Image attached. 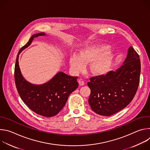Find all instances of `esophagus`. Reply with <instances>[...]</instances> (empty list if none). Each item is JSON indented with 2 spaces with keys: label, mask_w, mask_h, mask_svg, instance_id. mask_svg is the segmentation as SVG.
I'll use <instances>...</instances> for the list:
<instances>
[{
  "label": "esophagus",
  "mask_w": 150,
  "mask_h": 150,
  "mask_svg": "<svg viewBox=\"0 0 150 150\" xmlns=\"http://www.w3.org/2000/svg\"><path fill=\"white\" fill-rule=\"evenodd\" d=\"M78 83H79V85H80V86H82V85H83L85 84L84 81H83L82 79H81V78L79 79V80H78Z\"/></svg>",
  "instance_id": "esophagus-1"
}]
</instances>
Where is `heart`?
I'll use <instances>...</instances> for the list:
<instances>
[{
	"instance_id": "heart-1",
	"label": "heart",
	"mask_w": 150,
	"mask_h": 150,
	"mask_svg": "<svg viewBox=\"0 0 150 150\" xmlns=\"http://www.w3.org/2000/svg\"><path fill=\"white\" fill-rule=\"evenodd\" d=\"M108 45H97L83 49L79 54L72 56L69 60L71 68L76 73L83 71L86 64H90V71L96 75H104L112 69L116 54L110 52Z\"/></svg>"
}]
</instances>
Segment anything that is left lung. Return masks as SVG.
Instances as JSON below:
<instances>
[{
  "label": "left lung",
  "mask_w": 150,
  "mask_h": 150,
  "mask_svg": "<svg viewBox=\"0 0 150 150\" xmlns=\"http://www.w3.org/2000/svg\"><path fill=\"white\" fill-rule=\"evenodd\" d=\"M140 72L139 55L131 46L117 70L90 79L87 85L91 90L88 103L91 109L99 115L110 116L126 108L137 93Z\"/></svg>",
  "instance_id": "left-lung-1"
}]
</instances>
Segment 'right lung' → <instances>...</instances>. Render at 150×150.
<instances>
[{
    "instance_id": "1",
    "label": "right lung",
    "mask_w": 150,
    "mask_h": 150,
    "mask_svg": "<svg viewBox=\"0 0 150 150\" xmlns=\"http://www.w3.org/2000/svg\"><path fill=\"white\" fill-rule=\"evenodd\" d=\"M45 33L33 35L27 43L20 49L15 67V81L20 97L28 108L37 114L52 117L63 108L69 96L78 87L77 76H71L63 72L57 73L50 81L40 85L33 84L25 79L19 67V55L28 47L34 38L45 36Z\"/></svg>"
}]
</instances>
